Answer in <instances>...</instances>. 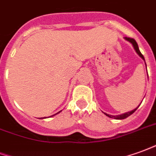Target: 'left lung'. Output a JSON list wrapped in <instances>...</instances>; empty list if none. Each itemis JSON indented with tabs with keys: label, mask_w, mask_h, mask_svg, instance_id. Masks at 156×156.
<instances>
[{
	"label": "left lung",
	"mask_w": 156,
	"mask_h": 156,
	"mask_svg": "<svg viewBox=\"0 0 156 156\" xmlns=\"http://www.w3.org/2000/svg\"><path fill=\"white\" fill-rule=\"evenodd\" d=\"M125 39L126 40H128L129 42H131L132 44H133L134 46V49H136V53L139 55V56L140 58H142L143 59L145 60V58H144V56L142 55V54L140 53V51L139 48H138V44H137V43L136 42V40H134V39H132V38H129V37H125ZM138 107H136V109H134V110L131 111V112H126V113H124V114H122V115H118V116H112V115H108V114L107 113H104L106 114V116H107L108 117H111V118H114V119H118V120H122V119H125V118H126V117H128L129 116H131V114L134 113L135 112H136V110Z\"/></svg>",
	"instance_id": "obj_1"
}]
</instances>
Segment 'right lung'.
<instances>
[{"mask_svg":"<svg viewBox=\"0 0 156 156\" xmlns=\"http://www.w3.org/2000/svg\"><path fill=\"white\" fill-rule=\"evenodd\" d=\"M60 112H61V111H60ZM58 112V113H59V112Z\"/></svg>","mask_w":156,"mask_h":156,"instance_id":"obj_1","label":"right lung"}]
</instances>
